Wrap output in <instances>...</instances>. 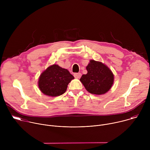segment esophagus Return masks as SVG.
<instances>
[{"instance_id":"obj_1","label":"esophagus","mask_w":150,"mask_h":150,"mask_svg":"<svg viewBox=\"0 0 150 150\" xmlns=\"http://www.w3.org/2000/svg\"><path fill=\"white\" fill-rule=\"evenodd\" d=\"M81 75H81V73H75V74H74V76H75V78H76V79L80 78L81 76Z\"/></svg>"}]
</instances>
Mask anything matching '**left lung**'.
<instances>
[{
  "mask_svg": "<svg viewBox=\"0 0 150 150\" xmlns=\"http://www.w3.org/2000/svg\"><path fill=\"white\" fill-rule=\"evenodd\" d=\"M87 74L80 81L90 93L102 95L108 92L114 83V75L110 68L101 62L90 60L86 67Z\"/></svg>",
  "mask_w": 150,
  "mask_h": 150,
  "instance_id": "left-lung-1",
  "label": "left lung"
}]
</instances>
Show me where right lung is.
I'll return each mask as SVG.
<instances>
[{
	"label": "right lung",
	"mask_w": 150,
	"mask_h": 150,
	"mask_svg": "<svg viewBox=\"0 0 150 150\" xmlns=\"http://www.w3.org/2000/svg\"><path fill=\"white\" fill-rule=\"evenodd\" d=\"M74 79V76L68 70L54 64L41 74L38 86L46 96L57 97L66 92L68 85Z\"/></svg>",
	"instance_id": "add662e5"
}]
</instances>
